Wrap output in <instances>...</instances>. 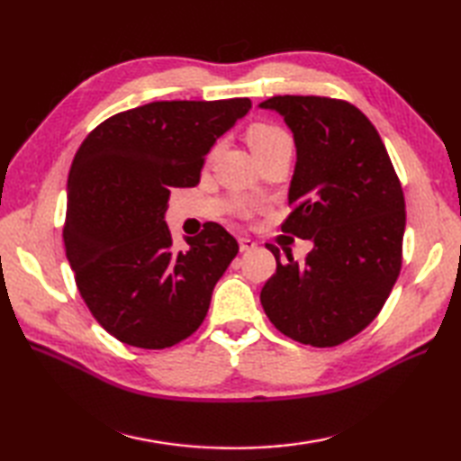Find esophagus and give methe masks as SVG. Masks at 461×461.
<instances>
[{
	"label": "esophagus",
	"mask_w": 461,
	"mask_h": 461,
	"mask_svg": "<svg viewBox=\"0 0 461 461\" xmlns=\"http://www.w3.org/2000/svg\"><path fill=\"white\" fill-rule=\"evenodd\" d=\"M258 248V243L249 238H240V249L241 251H253Z\"/></svg>",
	"instance_id": "1"
}]
</instances>
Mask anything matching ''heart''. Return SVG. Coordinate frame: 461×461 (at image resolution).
I'll return each instance as SVG.
<instances>
[{
    "instance_id": "1",
    "label": "heart",
    "mask_w": 461,
    "mask_h": 461,
    "mask_svg": "<svg viewBox=\"0 0 461 461\" xmlns=\"http://www.w3.org/2000/svg\"><path fill=\"white\" fill-rule=\"evenodd\" d=\"M281 140H291L289 134L279 129L276 124L269 122H256L253 126H249L248 131V142L251 146V150L256 152L259 149H266L269 144H276Z\"/></svg>"
}]
</instances>
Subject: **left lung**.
I'll return each mask as SVG.
<instances>
[{"label": "left lung", "instance_id": "left-lung-1", "mask_svg": "<svg viewBox=\"0 0 461 461\" xmlns=\"http://www.w3.org/2000/svg\"><path fill=\"white\" fill-rule=\"evenodd\" d=\"M295 139L291 213L281 231L311 240L303 263L267 243L277 269L261 305L283 335L337 347L376 319L402 267L404 192L378 131L355 104L329 96H271Z\"/></svg>", "mask_w": 461, "mask_h": 461}]
</instances>
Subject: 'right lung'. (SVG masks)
<instances>
[{
  "instance_id": "right-lung-1",
  "label": "right lung",
  "mask_w": 461,
  "mask_h": 461,
  "mask_svg": "<svg viewBox=\"0 0 461 461\" xmlns=\"http://www.w3.org/2000/svg\"><path fill=\"white\" fill-rule=\"evenodd\" d=\"M249 99L158 101L101 122L77 150L63 241L99 325L124 345L166 348L198 330L240 246L208 221L178 249L164 221L170 190L192 188L213 142Z\"/></svg>"
}]
</instances>
